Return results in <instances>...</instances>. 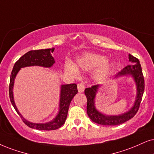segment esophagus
<instances>
[{
    "label": "esophagus",
    "mask_w": 154,
    "mask_h": 154,
    "mask_svg": "<svg viewBox=\"0 0 154 154\" xmlns=\"http://www.w3.org/2000/svg\"><path fill=\"white\" fill-rule=\"evenodd\" d=\"M85 85H84L83 84L79 83V84H78V85H77V89H78V91L79 93L83 92V91H85Z\"/></svg>",
    "instance_id": "obj_1"
}]
</instances>
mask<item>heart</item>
<instances>
[{"label":"heart","instance_id":"obj_1","mask_svg":"<svg viewBox=\"0 0 154 154\" xmlns=\"http://www.w3.org/2000/svg\"><path fill=\"white\" fill-rule=\"evenodd\" d=\"M84 71H91L97 69L95 78L102 80L110 75L113 69V64L107 62V57L94 53H85L77 57L76 66L71 62L65 63V69L73 75H77L78 69Z\"/></svg>","mask_w":154,"mask_h":154}]
</instances>
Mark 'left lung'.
I'll use <instances>...</instances> for the list:
<instances>
[{"mask_svg":"<svg viewBox=\"0 0 154 154\" xmlns=\"http://www.w3.org/2000/svg\"><path fill=\"white\" fill-rule=\"evenodd\" d=\"M129 61L132 63V65H127L122 69L121 72L116 74L114 79H117L124 76H131L134 79L137 86V97L133 106L128 112L119 115H106L97 110L95 106V98L100 85H97L86 88L85 90V94L87 99V112L89 117L93 122L105 126L119 125L133 118L139 110L140 103L141 102L144 91V78L142 73L139 60L130 54H129Z\"/></svg>","mask_w":154,"mask_h":154,"instance_id":"obj_1","label":"left lung"}]
</instances>
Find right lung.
Here are the masks:
<instances>
[{"label":"right lung","mask_w":154,"mask_h":154,"mask_svg":"<svg viewBox=\"0 0 154 154\" xmlns=\"http://www.w3.org/2000/svg\"><path fill=\"white\" fill-rule=\"evenodd\" d=\"M54 48H51V49L30 50V51L28 52L15 63L11 75L9 85L10 100H11V102L12 103L15 111L22 118L23 122L30 128H32V129L50 131V130L57 129L60 127H61L65 124L66 119H67L68 109H69L71 101L78 91L76 84L61 85L59 112H58L55 117L49 122H46V123H32V122H30L25 119L22 116V114L19 112L18 109L16 107V105H15L13 91L15 79L17 72L20 71L21 68L30 67V66H40V67L48 68L51 67L55 63L54 59L52 56V53L54 52Z\"/></svg>","instance_id":"1"}]
</instances>
